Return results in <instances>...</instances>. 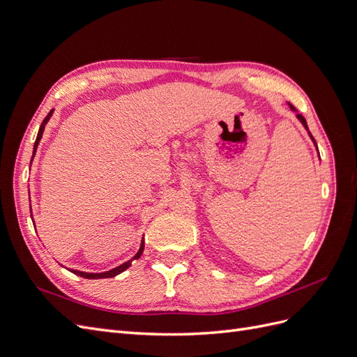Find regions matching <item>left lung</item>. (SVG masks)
Returning a JSON list of instances; mask_svg holds the SVG:
<instances>
[{"instance_id":"obj_1","label":"left lung","mask_w":357,"mask_h":357,"mask_svg":"<svg viewBox=\"0 0 357 357\" xmlns=\"http://www.w3.org/2000/svg\"><path fill=\"white\" fill-rule=\"evenodd\" d=\"M289 105H290V109L295 112V107H294V105H291V104H289ZM296 117L299 119V121H301V123H302V125H304V126H305V129H307V131H308V126H307V121H305V117H304V116H302V114H296ZM308 134H310V132H308ZM310 137L312 138V135H311V134H310ZM312 142H314V144H316V139H314V138H312Z\"/></svg>"}]
</instances>
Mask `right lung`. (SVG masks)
Here are the masks:
<instances>
[{
  "mask_svg": "<svg viewBox=\"0 0 357 357\" xmlns=\"http://www.w3.org/2000/svg\"><path fill=\"white\" fill-rule=\"evenodd\" d=\"M52 113H53V110H50V112H49V114L45 117V121H43V123H41V126H40V129H38L37 139H36V143H34V153H32V158H34V155H36V152H37V146H38V143H40V139H41V137H43V131H45V126H46V123L49 122V119H50ZM31 160H32V159H31ZM143 250H144V240L142 241V245H139V250H138V253L131 259V261H128V262L122 264L121 266H116V268L110 269V271L93 274V273H83V271H75V269H71V273H73V274H75V275L84 277V278H91V280H95V278H110V277H114V275H117V274L123 273L125 269H128L129 266H131V264L135 261V259H138L139 256H142Z\"/></svg>",
  "mask_w": 357,
  "mask_h": 357,
  "instance_id": "add662e5",
  "label": "right lung"
}]
</instances>
